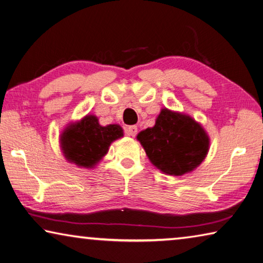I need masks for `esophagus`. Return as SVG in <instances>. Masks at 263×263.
Masks as SVG:
<instances>
[{"instance_id": "34e87169", "label": "esophagus", "mask_w": 263, "mask_h": 263, "mask_svg": "<svg viewBox=\"0 0 263 263\" xmlns=\"http://www.w3.org/2000/svg\"><path fill=\"white\" fill-rule=\"evenodd\" d=\"M126 133H127L128 136L134 137L137 134V127L136 126H129L126 129Z\"/></svg>"}]
</instances>
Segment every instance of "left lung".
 I'll return each instance as SVG.
<instances>
[{
	"instance_id": "1",
	"label": "left lung",
	"mask_w": 263,
	"mask_h": 263,
	"mask_svg": "<svg viewBox=\"0 0 263 263\" xmlns=\"http://www.w3.org/2000/svg\"><path fill=\"white\" fill-rule=\"evenodd\" d=\"M137 141L152 164L167 176H183L208 156L210 136L189 114L162 108L154 127L140 132Z\"/></svg>"
}]
</instances>
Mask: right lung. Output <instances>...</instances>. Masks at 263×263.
<instances>
[{
    "label": "right lung",
    "mask_w": 263,
    "mask_h": 263,
    "mask_svg": "<svg viewBox=\"0 0 263 263\" xmlns=\"http://www.w3.org/2000/svg\"><path fill=\"white\" fill-rule=\"evenodd\" d=\"M121 137L123 129L120 124L101 126L96 115L87 114L67 124L59 135V144L68 163L93 169L108 153L110 144Z\"/></svg>",
    "instance_id": "add662e5"
}]
</instances>
